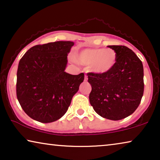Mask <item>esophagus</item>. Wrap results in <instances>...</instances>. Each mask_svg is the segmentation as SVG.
Listing matches in <instances>:
<instances>
[{
  "instance_id": "1",
  "label": "esophagus",
  "mask_w": 160,
  "mask_h": 160,
  "mask_svg": "<svg viewBox=\"0 0 160 160\" xmlns=\"http://www.w3.org/2000/svg\"><path fill=\"white\" fill-rule=\"evenodd\" d=\"M88 80V77L87 75H85V81H87Z\"/></svg>"
}]
</instances>
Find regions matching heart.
Masks as SVG:
<instances>
[{
    "label": "heart",
    "mask_w": 160,
    "mask_h": 160,
    "mask_svg": "<svg viewBox=\"0 0 160 160\" xmlns=\"http://www.w3.org/2000/svg\"><path fill=\"white\" fill-rule=\"evenodd\" d=\"M77 60L81 64L89 65L92 72L103 75L115 66L117 53L112 48H86L79 52Z\"/></svg>",
    "instance_id": "obj_1"
}]
</instances>
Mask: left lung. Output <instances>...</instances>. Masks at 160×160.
<instances>
[{
  "label": "left lung",
  "instance_id": "8db88e82",
  "mask_svg": "<svg viewBox=\"0 0 160 160\" xmlns=\"http://www.w3.org/2000/svg\"><path fill=\"white\" fill-rule=\"evenodd\" d=\"M117 53V62L109 72L88 73L92 90L90 103L98 115L120 120L136 111L143 94V67L136 53L124 46H109Z\"/></svg>",
  "mask_w": 160,
  "mask_h": 160
}]
</instances>
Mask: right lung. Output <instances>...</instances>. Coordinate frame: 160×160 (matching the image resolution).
Returning a JSON list of instances; mask_svg holds the SVG:
<instances>
[{
    "label": "right lung",
    "instance_id": "obj_1",
    "mask_svg": "<svg viewBox=\"0 0 160 160\" xmlns=\"http://www.w3.org/2000/svg\"><path fill=\"white\" fill-rule=\"evenodd\" d=\"M72 41L37 45L20 59L17 74V96L22 109L42 123L64 115L73 96L84 80V74L65 72Z\"/></svg>",
    "mask_w": 160,
    "mask_h": 160
}]
</instances>
